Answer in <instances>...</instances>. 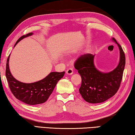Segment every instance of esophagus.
<instances>
[{"label":"esophagus","mask_w":135,"mask_h":135,"mask_svg":"<svg viewBox=\"0 0 135 135\" xmlns=\"http://www.w3.org/2000/svg\"><path fill=\"white\" fill-rule=\"evenodd\" d=\"M73 69H68L66 70V74L68 75H71L73 74Z\"/></svg>","instance_id":"obj_1"}]
</instances>
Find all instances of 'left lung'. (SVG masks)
I'll return each mask as SVG.
<instances>
[{
	"label": "left lung",
	"instance_id": "obj_1",
	"mask_svg": "<svg viewBox=\"0 0 135 135\" xmlns=\"http://www.w3.org/2000/svg\"><path fill=\"white\" fill-rule=\"evenodd\" d=\"M119 50V62L116 68L109 72L98 70L94 65V55L85 54L75 62V68L81 78L79 92L87 102L101 103L114 96L120 86L125 66L123 49L114 38H112Z\"/></svg>",
	"mask_w": 135,
	"mask_h": 135
}]
</instances>
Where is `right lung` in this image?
I'll return each instance as SVG.
<instances>
[{"label":"right lung","mask_w":135,"mask_h":135,"mask_svg":"<svg viewBox=\"0 0 135 135\" xmlns=\"http://www.w3.org/2000/svg\"><path fill=\"white\" fill-rule=\"evenodd\" d=\"M32 32L20 37L14 47L24 38L31 36ZM9 55L6 63V76L11 91L18 100L28 105H37L45 103L54 91L57 82L65 75L63 72H51L45 78L31 83H23L12 76L9 69Z\"/></svg>","instance_id":"1"}]
</instances>
